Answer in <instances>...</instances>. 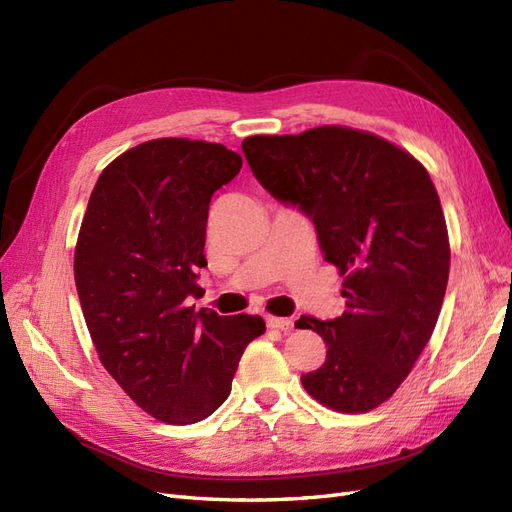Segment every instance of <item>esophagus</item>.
Here are the masks:
<instances>
[{
    "instance_id": "esophagus-1",
    "label": "esophagus",
    "mask_w": 512,
    "mask_h": 512,
    "mask_svg": "<svg viewBox=\"0 0 512 512\" xmlns=\"http://www.w3.org/2000/svg\"><path fill=\"white\" fill-rule=\"evenodd\" d=\"M267 327L277 329V331H290L292 320L290 318H280V316H267Z\"/></svg>"
}]
</instances>
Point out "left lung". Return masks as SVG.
<instances>
[{"label":"left lung","instance_id":"obj_1","mask_svg":"<svg viewBox=\"0 0 512 512\" xmlns=\"http://www.w3.org/2000/svg\"><path fill=\"white\" fill-rule=\"evenodd\" d=\"M243 153L265 190L312 218L322 256L344 277L346 312L301 316L327 359L301 376L322 406L361 414L408 378L442 309L451 245L427 168L386 138L346 126L256 134Z\"/></svg>","mask_w":512,"mask_h":512}]
</instances>
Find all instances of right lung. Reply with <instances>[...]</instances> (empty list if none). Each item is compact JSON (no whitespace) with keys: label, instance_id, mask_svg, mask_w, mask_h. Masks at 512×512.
<instances>
[{"label":"right lung","instance_id":"right-lung-1","mask_svg":"<svg viewBox=\"0 0 512 512\" xmlns=\"http://www.w3.org/2000/svg\"><path fill=\"white\" fill-rule=\"evenodd\" d=\"M241 156L220 143L153 138L108 164L74 247V282L100 363L138 408L168 425L198 423L230 395L260 316L188 305L215 190Z\"/></svg>","mask_w":512,"mask_h":512}]
</instances>
